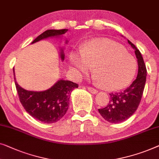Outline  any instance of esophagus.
<instances>
[{"label":"esophagus","mask_w":159,"mask_h":159,"mask_svg":"<svg viewBox=\"0 0 159 159\" xmlns=\"http://www.w3.org/2000/svg\"><path fill=\"white\" fill-rule=\"evenodd\" d=\"M87 89H88V91L92 94H97V93H98V90H97V89H95L93 88V87H87Z\"/></svg>","instance_id":"obj_1"}]
</instances>
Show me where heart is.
<instances>
[{
	"instance_id": "heart-1",
	"label": "heart",
	"mask_w": 159,
	"mask_h": 159,
	"mask_svg": "<svg viewBox=\"0 0 159 159\" xmlns=\"http://www.w3.org/2000/svg\"><path fill=\"white\" fill-rule=\"evenodd\" d=\"M70 63L77 75L87 72L93 66L96 83L110 91L128 86L137 70L133 57L118 43L107 39L89 41L80 49V55H70Z\"/></svg>"
}]
</instances>
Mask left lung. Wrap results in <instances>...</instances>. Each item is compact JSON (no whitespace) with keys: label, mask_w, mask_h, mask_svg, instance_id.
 <instances>
[{"label":"left lung","mask_w":159,"mask_h":159,"mask_svg":"<svg viewBox=\"0 0 159 159\" xmlns=\"http://www.w3.org/2000/svg\"><path fill=\"white\" fill-rule=\"evenodd\" d=\"M128 42L135 49L139 66L138 75L133 83L124 91L110 93V101L107 106L98 109L102 118L111 123L125 121L134 113L141 100L146 81V64L141 52L129 40Z\"/></svg>","instance_id":"8db88e82"}]
</instances>
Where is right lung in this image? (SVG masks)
<instances>
[{
	"instance_id": "1",
	"label": "right lung",
	"mask_w": 159,
	"mask_h": 159,
	"mask_svg": "<svg viewBox=\"0 0 159 159\" xmlns=\"http://www.w3.org/2000/svg\"><path fill=\"white\" fill-rule=\"evenodd\" d=\"M68 29L47 30L37 36L31 43L47 38L62 36ZM68 41H66L67 43ZM60 58L64 59V48L60 49ZM15 84L20 102L26 111L38 120L44 123H53L59 120L66 114L70 106V98L72 90L78 84L69 80H59L52 87L44 91H29L22 88L16 81Z\"/></svg>"
}]
</instances>
